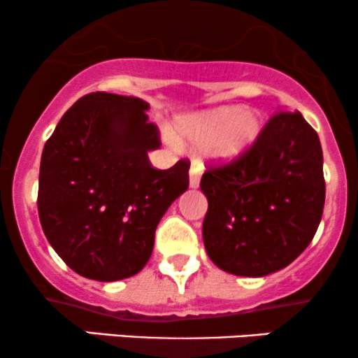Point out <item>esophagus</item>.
<instances>
[{
    "label": "esophagus",
    "mask_w": 358,
    "mask_h": 358,
    "mask_svg": "<svg viewBox=\"0 0 358 358\" xmlns=\"http://www.w3.org/2000/svg\"><path fill=\"white\" fill-rule=\"evenodd\" d=\"M188 175H190V188H196L200 185V176H202V166L196 165V163H193L190 166V171H188Z\"/></svg>",
    "instance_id": "esophagus-1"
}]
</instances>
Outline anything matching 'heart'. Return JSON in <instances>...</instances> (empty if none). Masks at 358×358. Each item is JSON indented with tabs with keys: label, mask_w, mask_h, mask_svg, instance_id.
I'll use <instances>...</instances> for the list:
<instances>
[{
	"label": "heart",
	"mask_w": 358,
	"mask_h": 358,
	"mask_svg": "<svg viewBox=\"0 0 358 358\" xmlns=\"http://www.w3.org/2000/svg\"><path fill=\"white\" fill-rule=\"evenodd\" d=\"M262 131L256 110L219 108L185 117L180 133L193 145H208V156L219 163H232L249 151Z\"/></svg>",
	"instance_id": "b5f03b06"
}]
</instances>
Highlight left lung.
I'll return each instance as SVG.
<instances>
[{
  "label": "left lung",
  "instance_id": "8db88e82",
  "mask_svg": "<svg viewBox=\"0 0 358 358\" xmlns=\"http://www.w3.org/2000/svg\"><path fill=\"white\" fill-rule=\"evenodd\" d=\"M202 236L215 266L261 278L286 268L315 237L324 205L323 151L301 113L279 110L245 155L208 166Z\"/></svg>",
  "mask_w": 358,
  "mask_h": 358
}]
</instances>
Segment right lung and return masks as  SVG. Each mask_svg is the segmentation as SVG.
Here are the masks:
<instances>
[{
	"mask_svg": "<svg viewBox=\"0 0 358 358\" xmlns=\"http://www.w3.org/2000/svg\"><path fill=\"white\" fill-rule=\"evenodd\" d=\"M148 102L92 92L80 97L45 143L40 224L69 268L96 281L134 276L150 261L155 231L188 188V159L156 170L162 146Z\"/></svg>",
	"mask_w": 358,
	"mask_h": 358,
	"instance_id": "add662e5",
	"label": "right lung"
}]
</instances>
